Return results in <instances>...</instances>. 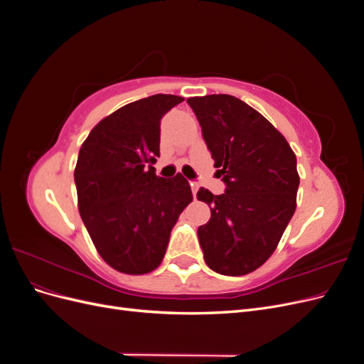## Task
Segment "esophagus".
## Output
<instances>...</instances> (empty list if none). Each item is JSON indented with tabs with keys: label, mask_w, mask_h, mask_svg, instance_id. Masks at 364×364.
I'll use <instances>...</instances> for the list:
<instances>
[{
	"label": "esophagus",
	"mask_w": 364,
	"mask_h": 364,
	"mask_svg": "<svg viewBox=\"0 0 364 364\" xmlns=\"http://www.w3.org/2000/svg\"><path fill=\"white\" fill-rule=\"evenodd\" d=\"M190 185H191V191H193V196H194V199H196V194H197V191H199V185H197L196 182H191Z\"/></svg>",
	"instance_id": "esophagus-1"
}]
</instances>
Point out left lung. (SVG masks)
<instances>
[{
  "label": "left lung",
  "mask_w": 364,
  "mask_h": 364,
  "mask_svg": "<svg viewBox=\"0 0 364 364\" xmlns=\"http://www.w3.org/2000/svg\"><path fill=\"white\" fill-rule=\"evenodd\" d=\"M218 178L226 191L200 188L211 218L197 230L209 269L241 277L261 267L277 249L296 211L299 174L287 139L267 118L228 94L191 97Z\"/></svg>",
  "instance_id": "left-lung-1"
}]
</instances>
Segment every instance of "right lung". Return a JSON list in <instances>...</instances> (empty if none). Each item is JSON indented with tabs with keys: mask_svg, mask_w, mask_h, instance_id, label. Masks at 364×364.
Here are the masks:
<instances>
[{
	"mask_svg": "<svg viewBox=\"0 0 364 364\" xmlns=\"http://www.w3.org/2000/svg\"><path fill=\"white\" fill-rule=\"evenodd\" d=\"M183 97L156 94L129 103L98 123L77 158L74 181L83 223L100 257L127 274L155 270L171 229L193 202L181 173L156 176L161 118Z\"/></svg>",
	"mask_w": 364,
	"mask_h": 364,
	"instance_id": "obj_1",
	"label": "right lung"
}]
</instances>
